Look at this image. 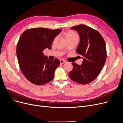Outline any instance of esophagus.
Segmentation results:
<instances>
[{"mask_svg": "<svg viewBox=\"0 0 123 123\" xmlns=\"http://www.w3.org/2000/svg\"><path fill=\"white\" fill-rule=\"evenodd\" d=\"M59 62H60V64H65V63L66 62L65 61L63 60V59H61V60L59 61Z\"/></svg>", "mask_w": 123, "mask_h": 123, "instance_id": "obj_1", "label": "esophagus"}]
</instances>
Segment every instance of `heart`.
I'll list each match as a JSON object with an SVG mask.
<instances>
[{
	"instance_id": "b5f03b06",
	"label": "heart",
	"mask_w": 123,
	"mask_h": 123,
	"mask_svg": "<svg viewBox=\"0 0 123 123\" xmlns=\"http://www.w3.org/2000/svg\"><path fill=\"white\" fill-rule=\"evenodd\" d=\"M66 37L67 39L72 38L74 37H78V35L75 32L72 31H69L66 34Z\"/></svg>"
}]
</instances>
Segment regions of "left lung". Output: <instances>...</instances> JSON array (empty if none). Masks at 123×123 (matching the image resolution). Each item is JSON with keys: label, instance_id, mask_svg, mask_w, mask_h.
I'll list each match as a JSON object with an SVG mask.
<instances>
[{"label": "left lung", "instance_id": "8db88e82", "mask_svg": "<svg viewBox=\"0 0 123 123\" xmlns=\"http://www.w3.org/2000/svg\"><path fill=\"white\" fill-rule=\"evenodd\" d=\"M80 35V42L76 52L82 56V64L72 62L73 68L69 75L75 82L85 85L93 81L105 64L107 51L106 43L101 34L87 25H80L71 28Z\"/></svg>", "mask_w": 123, "mask_h": 123}]
</instances>
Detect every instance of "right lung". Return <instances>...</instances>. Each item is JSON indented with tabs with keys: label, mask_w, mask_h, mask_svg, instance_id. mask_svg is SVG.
Here are the masks:
<instances>
[{
	"label": "right lung",
	"mask_w": 123,
	"mask_h": 123,
	"mask_svg": "<svg viewBox=\"0 0 123 123\" xmlns=\"http://www.w3.org/2000/svg\"><path fill=\"white\" fill-rule=\"evenodd\" d=\"M61 31L37 28L26 30L21 34L17 44V57L22 73L31 83L42 85L53 79L60 62L57 58L49 60L43 52L51 49L54 39Z\"/></svg>",
	"instance_id": "1"
}]
</instances>
